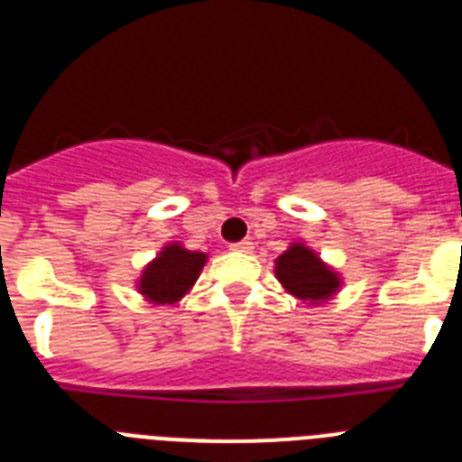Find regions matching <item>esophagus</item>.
Wrapping results in <instances>:
<instances>
[{
    "label": "esophagus",
    "instance_id": "obj_1",
    "mask_svg": "<svg viewBox=\"0 0 462 462\" xmlns=\"http://www.w3.org/2000/svg\"><path fill=\"white\" fill-rule=\"evenodd\" d=\"M231 250H236V252H245V254H250V252L254 250V247H252V240H250V238H245V240H240V243H234V245H231Z\"/></svg>",
    "mask_w": 462,
    "mask_h": 462
}]
</instances>
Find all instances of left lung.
I'll use <instances>...</instances> for the list:
<instances>
[{
	"mask_svg": "<svg viewBox=\"0 0 462 462\" xmlns=\"http://www.w3.org/2000/svg\"><path fill=\"white\" fill-rule=\"evenodd\" d=\"M275 275L282 287L310 305L324 303L340 289V277L303 243H293L275 261Z\"/></svg>",
	"mask_w": 462,
	"mask_h": 462,
	"instance_id": "obj_1",
	"label": "left lung"
}]
</instances>
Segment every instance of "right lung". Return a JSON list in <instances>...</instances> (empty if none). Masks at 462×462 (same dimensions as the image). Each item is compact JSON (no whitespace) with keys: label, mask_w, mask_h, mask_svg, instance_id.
Wrapping results in <instances>:
<instances>
[{"label":"right lung","mask_w":462,"mask_h":462,"mask_svg":"<svg viewBox=\"0 0 462 462\" xmlns=\"http://www.w3.org/2000/svg\"><path fill=\"white\" fill-rule=\"evenodd\" d=\"M206 259L208 254L203 252H189L178 243L166 245L157 259L150 261L143 271L138 291L154 305L178 303L199 280Z\"/></svg>","instance_id":"1"}]
</instances>
